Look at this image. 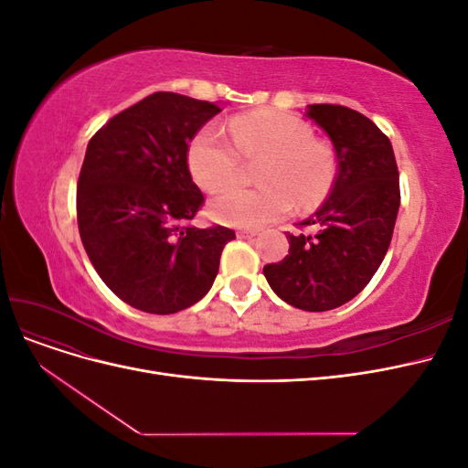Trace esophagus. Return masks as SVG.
I'll return each mask as SVG.
<instances>
[{"instance_id":"34e87169","label":"esophagus","mask_w":468,"mask_h":468,"mask_svg":"<svg viewBox=\"0 0 468 468\" xmlns=\"http://www.w3.org/2000/svg\"><path fill=\"white\" fill-rule=\"evenodd\" d=\"M236 236L242 238V239H251V238L258 236V232H256V230H238Z\"/></svg>"}]
</instances>
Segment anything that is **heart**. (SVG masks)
Listing matches in <instances>:
<instances>
[{
    "instance_id": "heart-1",
    "label": "heart",
    "mask_w": 468,
    "mask_h": 468,
    "mask_svg": "<svg viewBox=\"0 0 468 468\" xmlns=\"http://www.w3.org/2000/svg\"><path fill=\"white\" fill-rule=\"evenodd\" d=\"M230 136L207 124L187 148V165L197 186L215 193L232 186L244 160H260V187H232L210 201V215L230 226L271 224L287 217L294 203L313 210L325 201L335 181V155L314 140L301 117L282 111H253L230 122Z\"/></svg>"
}]
</instances>
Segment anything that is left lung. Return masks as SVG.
<instances>
[{
  "label": "left lung",
  "mask_w": 468,
  "mask_h": 468,
  "mask_svg": "<svg viewBox=\"0 0 468 468\" xmlns=\"http://www.w3.org/2000/svg\"><path fill=\"white\" fill-rule=\"evenodd\" d=\"M306 115L332 138L337 176L328 199L301 222L314 234H289V253L263 275L282 301L308 313L349 303L387 256L400 207L399 165L388 136L344 105H308Z\"/></svg>",
  "instance_id": "obj_1"
}]
</instances>
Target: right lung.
<instances>
[{
  "mask_svg": "<svg viewBox=\"0 0 468 468\" xmlns=\"http://www.w3.org/2000/svg\"><path fill=\"white\" fill-rule=\"evenodd\" d=\"M220 111L155 91L109 119L88 144L76 193L81 242L105 285L143 313L174 314L201 301L236 238L220 224H191L205 197L187 148Z\"/></svg>",
  "mask_w": 468,
  "mask_h": 468,
  "instance_id": "obj_1",
  "label": "right lung"
}]
</instances>
